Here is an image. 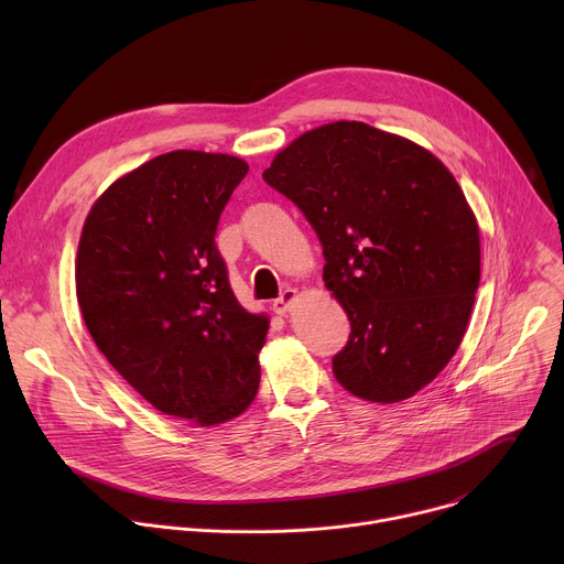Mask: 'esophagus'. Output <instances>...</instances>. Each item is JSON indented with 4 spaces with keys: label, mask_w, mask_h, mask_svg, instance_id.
<instances>
[{
    "label": "esophagus",
    "mask_w": 564,
    "mask_h": 564,
    "mask_svg": "<svg viewBox=\"0 0 564 564\" xmlns=\"http://www.w3.org/2000/svg\"><path fill=\"white\" fill-rule=\"evenodd\" d=\"M296 296H299V292H296L294 288H285V290L281 292V296L274 301V310H276L279 314H285V312L292 307V303L296 301Z\"/></svg>",
    "instance_id": "esophagus-1"
}]
</instances>
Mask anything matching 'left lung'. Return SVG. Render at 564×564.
Returning a JSON list of instances; mask_svg holds the SVG:
<instances>
[{"label":"left lung","instance_id":"1","mask_svg":"<svg viewBox=\"0 0 564 564\" xmlns=\"http://www.w3.org/2000/svg\"><path fill=\"white\" fill-rule=\"evenodd\" d=\"M263 181L324 246V281L350 318L337 381L375 404L431 383L479 285V231L453 174L406 138L339 120L296 138Z\"/></svg>","mask_w":564,"mask_h":564}]
</instances>
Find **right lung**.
Wrapping results in <instances>:
<instances>
[{
	"label": "right lung",
	"mask_w": 564,
	"mask_h": 564,
	"mask_svg": "<svg viewBox=\"0 0 564 564\" xmlns=\"http://www.w3.org/2000/svg\"><path fill=\"white\" fill-rule=\"evenodd\" d=\"M248 170L163 153L116 181L79 236L77 303L96 346L153 409L198 426L238 417L261 381L268 316L238 303L214 240Z\"/></svg>",
	"instance_id": "1"
}]
</instances>
